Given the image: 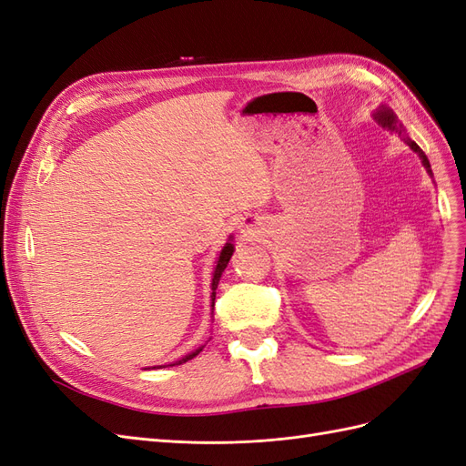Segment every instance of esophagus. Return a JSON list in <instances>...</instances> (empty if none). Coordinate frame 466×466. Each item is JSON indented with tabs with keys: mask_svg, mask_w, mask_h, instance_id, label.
Returning a JSON list of instances; mask_svg holds the SVG:
<instances>
[{
	"mask_svg": "<svg viewBox=\"0 0 466 466\" xmlns=\"http://www.w3.org/2000/svg\"><path fill=\"white\" fill-rule=\"evenodd\" d=\"M243 233H245V235H252V228H248V225H247V228L243 229Z\"/></svg>",
	"mask_w": 466,
	"mask_h": 466,
	"instance_id": "34e87169",
	"label": "esophagus"
}]
</instances>
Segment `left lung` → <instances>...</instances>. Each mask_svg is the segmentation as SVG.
<instances>
[{"label": "left lung", "instance_id": "8db88e82", "mask_svg": "<svg viewBox=\"0 0 466 466\" xmlns=\"http://www.w3.org/2000/svg\"><path fill=\"white\" fill-rule=\"evenodd\" d=\"M373 118L377 120V124H379V126H383L385 130L397 132L399 136H400V134H404V126L399 122L397 115H394V112H392L390 108H387V106H379V110L375 112ZM404 139H406V144L412 147V151H416V153L420 155V159H421V163H424L426 171L431 175V167H430V161H428V157H426V153L421 151V149H420V146H418L416 142H412V139H408V137H404Z\"/></svg>", "mask_w": 466, "mask_h": 466}]
</instances>
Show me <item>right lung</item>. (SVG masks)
<instances>
[{"label":"right lung","instance_id":"1","mask_svg":"<svg viewBox=\"0 0 466 466\" xmlns=\"http://www.w3.org/2000/svg\"><path fill=\"white\" fill-rule=\"evenodd\" d=\"M231 238V237H229ZM233 245L231 243H225V247L221 248V252H219V258H218V264H216V270H214V278H211V307H214V301H216V289H218V284H219V278H221V274H223V270L225 268H228V264H229V258H231V255H233ZM204 348V346H202ZM202 348H198V350H194L192 354H188V356H185L182 360H178L177 363H171V365H180V363H187L188 360H192V358H196L202 351Z\"/></svg>","mask_w":466,"mask_h":466}]
</instances>
